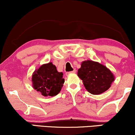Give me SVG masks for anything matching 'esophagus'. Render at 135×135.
<instances>
[{
    "label": "esophagus",
    "mask_w": 135,
    "mask_h": 135,
    "mask_svg": "<svg viewBox=\"0 0 135 135\" xmlns=\"http://www.w3.org/2000/svg\"><path fill=\"white\" fill-rule=\"evenodd\" d=\"M75 72H76V70L74 69V70L72 71V72H66V75H69V74H72V73H75Z\"/></svg>",
    "instance_id": "esophagus-1"
}]
</instances>
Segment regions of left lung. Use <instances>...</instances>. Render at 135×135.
Instances as JSON below:
<instances>
[{
	"label": "left lung",
	"mask_w": 135,
	"mask_h": 135,
	"mask_svg": "<svg viewBox=\"0 0 135 135\" xmlns=\"http://www.w3.org/2000/svg\"><path fill=\"white\" fill-rule=\"evenodd\" d=\"M77 75L87 91L94 95L106 91L114 80V75L108 68L90 60L82 63Z\"/></svg>",
	"instance_id": "1"
}]
</instances>
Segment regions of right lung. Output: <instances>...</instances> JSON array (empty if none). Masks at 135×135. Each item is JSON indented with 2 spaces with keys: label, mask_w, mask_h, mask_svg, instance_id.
Masks as SVG:
<instances>
[{
  "label": "right lung",
  "mask_w": 135,
  "mask_h": 135,
  "mask_svg": "<svg viewBox=\"0 0 135 135\" xmlns=\"http://www.w3.org/2000/svg\"><path fill=\"white\" fill-rule=\"evenodd\" d=\"M63 75L62 72H58L52 63L44 64L32 75L34 89L44 96H55L60 92L64 84Z\"/></svg>",
  "instance_id": "1"
}]
</instances>
